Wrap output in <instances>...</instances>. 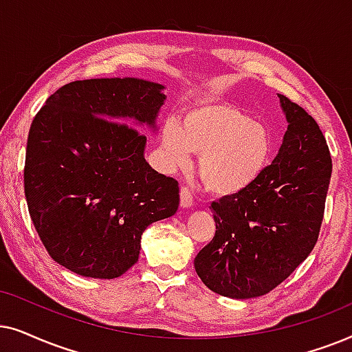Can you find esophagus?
Instances as JSON below:
<instances>
[{
    "label": "esophagus",
    "mask_w": 352,
    "mask_h": 352,
    "mask_svg": "<svg viewBox=\"0 0 352 352\" xmlns=\"http://www.w3.org/2000/svg\"><path fill=\"white\" fill-rule=\"evenodd\" d=\"M180 203H182V206H184V208H191V206H193V203H195L193 195H191L188 186H185V185L180 188Z\"/></svg>",
    "instance_id": "34e87169"
}]
</instances>
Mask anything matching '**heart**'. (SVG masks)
Segmentation results:
<instances>
[{"label": "heart", "instance_id": "b5f03b06", "mask_svg": "<svg viewBox=\"0 0 352 352\" xmlns=\"http://www.w3.org/2000/svg\"><path fill=\"white\" fill-rule=\"evenodd\" d=\"M162 153L173 168L199 154L198 173L206 188L219 196L241 193L254 185L274 156L270 129L228 102H204L186 111L180 125L162 129Z\"/></svg>", "mask_w": 352, "mask_h": 352}]
</instances>
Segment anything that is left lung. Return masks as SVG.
<instances>
[{
    "mask_svg": "<svg viewBox=\"0 0 352 352\" xmlns=\"http://www.w3.org/2000/svg\"><path fill=\"white\" fill-rule=\"evenodd\" d=\"M288 129L277 157L241 193L210 204L215 235L195 257L203 283L227 298L262 296L293 274L316 246L331 179L317 122L278 95Z\"/></svg>",
    "mask_w": 352,
    "mask_h": 352,
    "instance_id": "1",
    "label": "left lung"
}]
</instances>
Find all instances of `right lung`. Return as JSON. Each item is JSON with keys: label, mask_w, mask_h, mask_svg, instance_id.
Here are the masks:
<instances>
[{"label": "right lung", "mask_w": 352, "mask_h": 352, "mask_svg": "<svg viewBox=\"0 0 352 352\" xmlns=\"http://www.w3.org/2000/svg\"><path fill=\"white\" fill-rule=\"evenodd\" d=\"M142 78H90L54 91L27 140L23 188L48 254L82 277L116 278L138 261L148 225L180 204L179 182L144 159L166 95Z\"/></svg>", "instance_id": "obj_1"}]
</instances>
